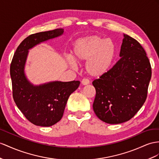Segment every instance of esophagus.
Listing matches in <instances>:
<instances>
[{
	"instance_id": "34e87169",
	"label": "esophagus",
	"mask_w": 159,
	"mask_h": 159,
	"mask_svg": "<svg viewBox=\"0 0 159 159\" xmlns=\"http://www.w3.org/2000/svg\"><path fill=\"white\" fill-rule=\"evenodd\" d=\"M81 84H82L83 85H87V84H89V80L87 79H83L82 80V81H81Z\"/></svg>"
}]
</instances>
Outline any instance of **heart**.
Here are the masks:
<instances>
[{
	"instance_id": "obj_1",
	"label": "heart",
	"mask_w": 159,
	"mask_h": 159,
	"mask_svg": "<svg viewBox=\"0 0 159 159\" xmlns=\"http://www.w3.org/2000/svg\"><path fill=\"white\" fill-rule=\"evenodd\" d=\"M117 46L112 39L93 35L76 40L73 44L72 57L67 62L72 67L77 62H85V70L92 77L107 73L113 66L117 57Z\"/></svg>"
}]
</instances>
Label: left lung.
I'll return each mask as SVG.
<instances>
[{
  "mask_svg": "<svg viewBox=\"0 0 159 159\" xmlns=\"http://www.w3.org/2000/svg\"><path fill=\"white\" fill-rule=\"evenodd\" d=\"M121 58L105 75L93 80V108L105 123L118 124L135 116L144 103L151 79V66L140 43L124 34Z\"/></svg>",
  "mask_w": 159,
  "mask_h": 159,
  "instance_id": "obj_1",
  "label": "left lung"
}]
</instances>
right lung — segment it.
I'll return each instance as SVG.
<instances>
[{
    "instance_id": "right-lung-1",
    "label": "right lung",
    "mask_w": 159,
    "mask_h": 159,
    "mask_svg": "<svg viewBox=\"0 0 159 159\" xmlns=\"http://www.w3.org/2000/svg\"><path fill=\"white\" fill-rule=\"evenodd\" d=\"M63 33V29H56L29 35L17 48L11 64L13 99L23 114L35 125L48 127L62 119L69 96L80 84V81L73 80L34 85L25 74L30 49Z\"/></svg>"
}]
</instances>
